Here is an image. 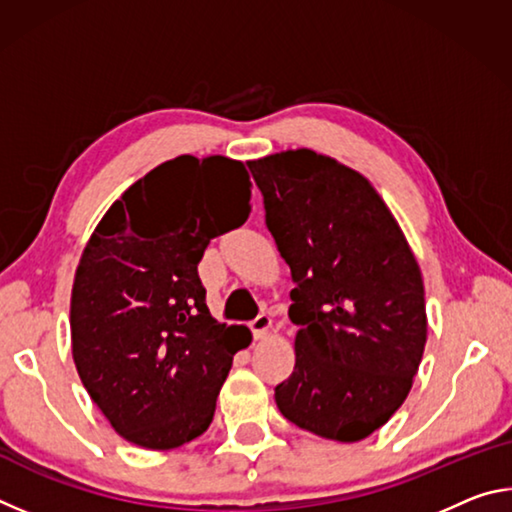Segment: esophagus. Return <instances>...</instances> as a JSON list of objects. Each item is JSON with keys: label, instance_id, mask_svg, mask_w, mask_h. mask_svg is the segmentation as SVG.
Here are the masks:
<instances>
[{"label": "esophagus", "instance_id": "34e87169", "mask_svg": "<svg viewBox=\"0 0 512 512\" xmlns=\"http://www.w3.org/2000/svg\"><path fill=\"white\" fill-rule=\"evenodd\" d=\"M271 327H273V318L268 314H259L253 323H250L255 339H264V336H268V332H271Z\"/></svg>", "mask_w": 512, "mask_h": 512}]
</instances>
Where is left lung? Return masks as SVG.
<instances>
[{"mask_svg": "<svg viewBox=\"0 0 512 512\" xmlns=\"http://www.w3.org/2000/svg\"><path fill=\"white\" fill-rule=\"evenodd\" d=\"M266 228L291 268L296 366L275 386L284 418L357 443L404 404L427 343L420 266L359 171L311 149L248 162Z\"/></svg>", "mask_w": 512, "mask_h": 512, "instance_id": "left-lung-1", "label": "left lung"}]
</instances>
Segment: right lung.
Wrapping results in <instances>:
<instances>
[{"mask_svg":"<svg viewBox=\"0 0 512 512\" xmlns=\"http://www.w3.org/2000/svg\"><path fill=\"white\" fill-rule=\"evenodd\" d=\"M244 162H162L110 205L74 275L72 357L121 438L176 449L207 431L232 357L253 341L212 318L198 262L250 214Z\"/></svg>","mask_w":512,"mask_h":512,"instance_id":"right-lung-1","label":"right lung"}]
</instances>
